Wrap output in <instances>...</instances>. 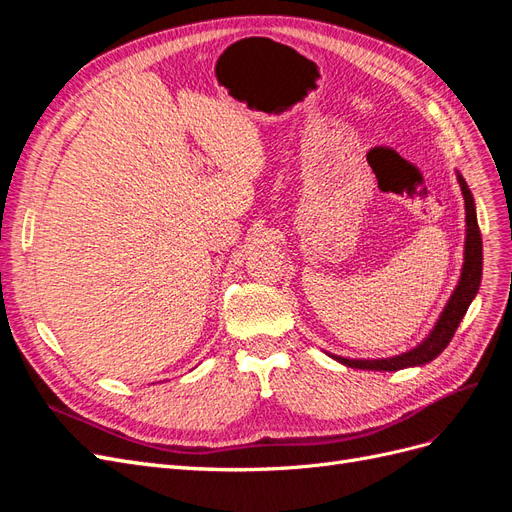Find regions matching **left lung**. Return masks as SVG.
I'll list each match as a JSON object with an SVG mask.
<instances>
[{
    "mask_svg": "<svg viewBox=\"0 0 512 512\" xmlns=\"http://www.w3.org/2000/svg\"><path fill=\"white\" fill-rule=\"evenodd\" d=\"M457 181L461 185V194L463 200H466V252H463V269L459 284L453 290L451 299H448L444 312L440 314L436 327L423 339L416 348L391 356V359H344V356H333L335 361H339L346 367L354 369H371V371H397V369H406V367H416V365H425L429 361L436 359V356L451 344V339L459 327V322L466 316L468 307L472 299L476 297L478 286H480V277H483V239H480V230L476 222V207H474V198L468 188L466 179H463L457 173Z\"/></svg>",
    "mask_w": 512,
    "mask_h": 512,
    "instance_id": "obj_1",
    "label": "left lung"
}]
</instances>
